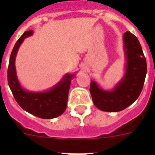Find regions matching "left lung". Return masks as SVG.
Here are the masks:
<instances>
[{"instance_id": "1", "label": "left lung", "mask_w": 155, "mask_h": 155, "mask_svg": "<svg viewBox=\"0 0 155 155\" xmlns=\"http://www.w3.org/2000/svg\"><path fill=\"white\" fill-rule=\"evenodd\" d=\"M125 73L112 90H104L91 81L90 92L95 106L104 112H119L131 105L141 94L147 72V60L136 36L129 31L123 35Z\"/></svg>"}]
</instances>
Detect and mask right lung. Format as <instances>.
<instances>
[{
	"instance_id": "obj_1",
	"label": "right lung",
	"mask_w": 155,
	"mask_h": 155,
	"mask_svg": "<svg viewBox=\"0 0 155 155\" xmlns=\"http://www.w3.org/2000/svg\"><path fill=\"white\" fill-rule=\"evenodd\" d=\"M33 34V30L24 32L14 45L9 58L7 74L8 86L16 101L24 110L39 118L52 119L62 115L66 110L71 83L75 74L67 73L55 85L46 91L33 92L24 88L18 79L15 59L23 41Z\"/></svg>"
}]
</instances>
